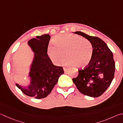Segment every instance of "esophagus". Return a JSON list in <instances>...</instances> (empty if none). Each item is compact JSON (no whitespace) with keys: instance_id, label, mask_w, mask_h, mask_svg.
<instances>
[{"instance_id":"obj_1","label":"esophagus","mask_w":123,"mask_h":123,"mask_svg":"<svg viewBox=\"0 0 123 123\" xmlns=\"http://www.w3.org/2000/svg\"><path fill=\"white\" fill-rule=\"evenodd\" d=\"M63 70L64 71V72H66V71L68 70V68H66V67H63Z\"/></svg>"}]
</instances>
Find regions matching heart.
Segmentation results:
<instances>
[{
  "mask_svg": "<svg viewBox=\"0 0 123 123\" xmlns=\"http://www.w3.org/2000/svg\"><path fill=\"white\" fill-rule=\"evenodd\" d=\"M54 45L47 48V55L55 65H60L65 60L66 64L85 68L89 65L93 54V47L89 40L77 34L64 33L53 39Z\"/></svg>",
  "mask_w": 123,
  "mask_h": 123,
  "instance_id": "heart-1",
  "label": "heart"
}]
</instances>
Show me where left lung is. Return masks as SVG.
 <instances>
[{
	"mask_svg": "<svg viewBox=\"0 0 123 123\" xmlns=\"http://www.w3.org/2000/svg\"><path fill=\"white\" fill-rule=\"evenodd\" d=\"M74 33L84 37L92 43L93 54L89 65L79 70V75L73 81L83 95L99 97L110 86L114 77L115 63L113 54L107 44L99 37L79 31Z\"/></svg>",
	"mask_w": 123,
	"mask_h": 123,
	"instance_id": "8db88e82",
	"label": "left lung"
}]
</instances>
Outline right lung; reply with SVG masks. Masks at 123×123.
Returning <instances> with one entry per match:
<instances>
[{
    "label": "right lung",
    "instance_id": "right-lung-1",
    "mask_svg": "<svg viewBox=\"0 0 123 123\" xmlns=\"http://www.w3.org/2000/svg\"><path fill=\"white\" fill-rule=\"evenodd\" d=\"M50 36L43 34L29 40L28 45L34 53L29 76L31 83L28 87L16 84L24 94L36 99L46 97L51 92L64 70L62 67L54 66L47 55Z\"/></svg>",
    "mask_w": 123,
    "mask_h": 123
}]
</instances>
